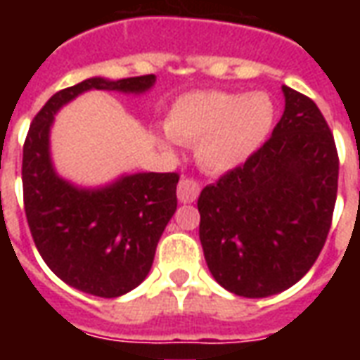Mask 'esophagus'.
<instances>
[{
    "label": "esophagus",
    "mask_w": 360,
    "mask_h": 360,
    "mask_svg": "<svg viewBox=\"0 0 360 360\" xmlns=\"http://www.w3.org/2000/svg\"><path fill=\"white\" fill-rule=\"evenodd\" d=\"M198 195H200V185H198L195 179L183 177V179L179 181V185H177V198H179V202H195L196 198H198Z\"/></svg>",
    "instance_id": "esophagus-1"
}]
</instances>
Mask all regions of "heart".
I'll use <instances>...</instances> for the list:
<instances>
[{"mask_svg":"<svg viewBox=\"0 0 360 360\" xmlns=\"http://www.w3.org/2000/svg\"><path fill=\"white\" fill-rule=\"evenodd\" d=\"M274 121L276 105L264 92H193L173 103L165 127L173 141L196 144L204 169L221 173L245 164Z\"/></svg>","mask_w":360,"mask_h":360,"instance_id":"b5f03b06","label":"heart"}]
</instances>
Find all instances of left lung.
<instances>
[{
  "mask_svg": "<svg viewBox=\"0 0 360 360\" xmlns=\"http://www.w3.org/2000/svg\"><path fill=\"white\" fill-rule=\"evenodd\" d=\"M271 136L198 196L200 243L219 285L249 299L281 293L312 268L332 226L340 158L318 105L281 86Z\"/></svg>",
  "mask_w": 360,
  "mask_h": 360,
  "instance_id": "obj_1",
  "label": "left lung"
}]
</instances>
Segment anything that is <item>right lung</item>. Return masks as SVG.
Here are the masks:
<instances>
[{"label": "right lung", "mask_w": 360, "mask_h": 360, "mask_svg": "<svg viewBox=\"0 0 360 360\" xmlns=\"http://www.w3.org/2000/svg\"><path fill=\"white\" fill-rule=\"evenodd\" d=\"M154 75L108 81L92 77L51 96L22 146V196L34 245L50 270L82 293L113 299L148 276L160 237L177 210V173L121 175L82 188L59 177L50 156L53 115L89 90L142 94Z\"/></svg>", "instance_id": "1"}]
</instances>
